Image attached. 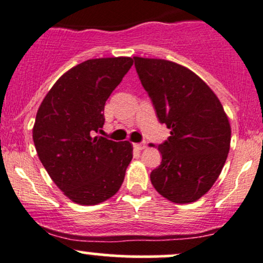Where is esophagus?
<instances>
[{"mask_svg": "<svg viewBox=\"0 0 263 263\" xmlns=\"http://www.w3.org/2000/svg\"><path fill=\"white\" fill-rule=\"evenodd\" d=\"M134 147L138 150H144L146 147V143H137L134 144Z\"/></svg>", "mask_w": 263, "mask_h": 263, "instance_id": "34e87169", "label": "esophagus"}]
</instances>
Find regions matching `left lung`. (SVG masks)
Instances as JSON below:
<instances>
[{"instance_id": "1", "label": "left lung", "mask_w": 263, "mask_h": 263, "mask_svg": "<svg viewBox=\"0 0 263 263\" xmlns=\"http://www.w3.org/2000/svg\"><path fill=\"white\" fill-rule=\"evenodd\" d=\"M133 59L159 122L171 130L159 145L162 161L151 171V183L171 202H196L227 161L229 119L211 87L190 69L162 59Z\"/></svg>"}]
</instances>
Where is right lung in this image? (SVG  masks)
Returning <instances> with one entry per match:
<instances>
[{"label": "right lung", "mask_w": 263, "mask_h": 263, "mask_svg": "<svg viewBox=\"0 0 263 263\" xmlns=\"http://www.w3.org/2000/svg\"><path fill=\"white\" fill-rule=\"evenodd\" d=\"M133 65L132 58L91 59L55 82L33 126L36 154L54 183L72 202L93 205L119 191L133 159L129 141L95 137L104 104Z\"/></svg>", "instance_id": "right-lung-1"}]
</instances>
